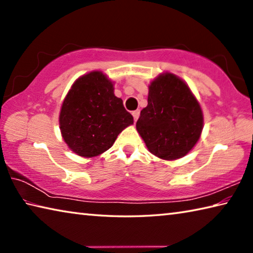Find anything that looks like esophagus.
Wrapping results in <instances>:
<instances>
[{"label": "esophagus", "instance_id": "esophagus-1", "mask_svg": "<svg viewBox=\"0 0 253 253\" xmlns=\"http://www.w3.org/2000/svg\"><path fill=\"white\" fill-rule=\"evenodd\" d=\"M139 110H135V111H132L131 113V115H132V117H134V121L136 122L137 119H138V117H139Z\"/></svg>", "mask_w": 253, "mask_h": 253}]
</instances>
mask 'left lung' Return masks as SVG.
Instances as JSON below:
<instances>
[{
	"mask_svg": "<svg viewBox=\"0 0 253 253\" xmlns=\"http://www.w3.org/2000/svg\"><path fill=\"white\" fill-rule=\"evenodd\" d=\"M147 101L136 129L148 151L165 161L185 156L200 139L204 123L190 87L179 77L164 72L148 85Z\"/></svg>",
	"mask_w": 253,
	"mask_h": 253,
	"instance_id": "obj_1",
	"label": "left lung"
}]
</instances>
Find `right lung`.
Masks as SVG:
<instances>
[{
    "label": "right lung",
    "instance_id": "add662e5",
    "mask_svg": "<svg viewBox=\"0 0 253 253\" xmlns=\"http://www.w3.org/2000/svg\"><path fill=\"white\" fill-rule=\"evenodd\" d=\"M134 124L114 83L102 71L79 77L62 102L59 125L62 138L81 157H95L113 146L117 136Z\"/></svg>",
    "mask_w": 253,
    "mask_h": 253
}]
</instances>
